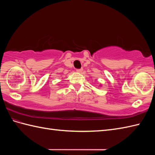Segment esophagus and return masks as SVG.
I'll return each instance as SVG.
<instances>
[{"label":"esophagus","instance_id":"esophagus-1","mask_svg":"<svg viewBox=\"0 0 155 155\" xmlns=\"http://www.w3.org/2000/svg\"><path fill=\"white\" fill-rule=\"evenodd\" d=\"M77 72H78V73H81V72H83V68H81V69H77Z\"/></svg>","mask_w":155,"mask_h":155}]
</instances>
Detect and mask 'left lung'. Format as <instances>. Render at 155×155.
<instances>
[{"instance_id":"8db88e82","label":"left lung","mask_w":155,"mask_h":155,"mask_svg":"<svg viewBox=\"0 0 155 155\" xmlns=\"http://www.w3.org/2000/svg\"><path fill=\"white\" fill-rule=\"evenodd\" d=\"M101 86H102V85H101V84H100V85H99V87H101Z\"/></svg>"}]
</instances>
